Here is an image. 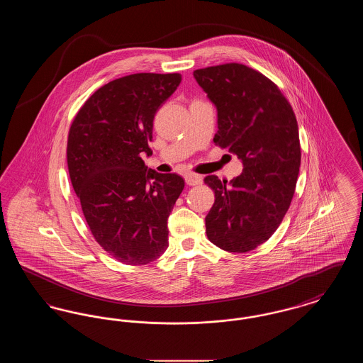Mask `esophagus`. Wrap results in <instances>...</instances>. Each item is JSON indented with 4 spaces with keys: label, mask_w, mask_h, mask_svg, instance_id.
<instances>
[{
    "label": "esophagus",
    "mask_w": 363,
    "mask_h": 363,
    "mask_svg": "<svg viewBox=\"0 0 363 363\" xmlns=\"http://www.w3.org/2000/svg\"><path fill=\"white\" fill-rule=\"evenodd\" d=\"M185 181L190 186H196V185H200L203 182V178L197 174L186 173L185 174Z\"/></svg>",
    "instance_id": "obj_1"
}]
</instances>
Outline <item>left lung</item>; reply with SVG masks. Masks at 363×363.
I'll return each instance as SVG.
<instances>
[{
    "label": "left lung",
    "instance_id": "8db88e82",
    "mask_svg": "<svg viewBox=\"0 0 363 363\" xmlns=\"http://www.w3.org/2000/svg\"><path fill=\"white\" fill-rule=\"evenodd\" d=\"M193 76L218 110L213 143L243 166L230 182L204 178L215 191L206 216L208 240L246 253L271 238L291 204L301 166L296 118L277 84L246 65H216Z\"/></svg>",
    "mask_w": 363,
    "mask_h": 363
}]
</instances>
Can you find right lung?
Returning a JSON list of instances; mask_svg holds the SVG:
<instances>
[{
	"mask_svg": "<svg viewBox=\"0 0 363 363\" xmlns=\"http://www.w3.org/2000/svg\"><path fill=\"white\" fill-rule=\"evenodd\" d=\"M182 77L135 73L95 91L68 136L72 186L94 238L113 259L143 265L169 246L167 219L185 186L178 174L148 169L154 117Z\"/></svg>",
	"mask_w": 363,
	"mask_h": 363,
	"instance_id": "right-lung-1",
	"label": "right lung"
}]
</instances>
